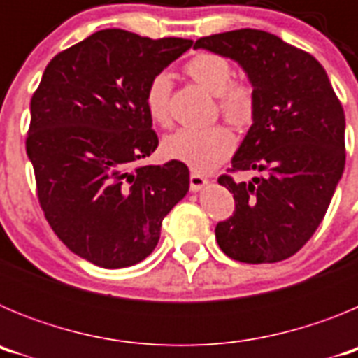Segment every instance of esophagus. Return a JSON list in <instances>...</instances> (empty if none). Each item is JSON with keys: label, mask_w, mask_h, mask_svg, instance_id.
I'll list each match as a JSON object with an SVG mask.
<instances>
[{"label": "esophagus", "mask_w": 358, "mask_h": 358, "mask_svg": "<svg viewBox=\"0 0 358 358\" xmlns=\"http://www.w3.org/2000/svg\"><path fill=\"white\" fill-rule=\"evenodd\" d=\"M206 185H208L206 177L201 176V173L197 172L189 173V188H192V192H199V189H202Z\"/></svg>", "instance_id": "1"}]
</instances>
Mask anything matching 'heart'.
I'll use <instances>...</instances> for the list:
<instances>
[{
    "instance_id": "obj_1",
    "label": "heart",
    "mask_w": 358,
    "mask_h": 358,
    "mask_svg": "<svg viewBox=\"0 0 358 358\" xmlns=\"http://www.w3.org/2000/svg\"><path fill=\"white\" fill-rule=\"evenodd\" d=\"M185 71L202 90L217 94L220 115L235 127H245L256 113V91L248 78L233 77V66L226 57L213 52L197 53L185 66ZM170 93L172 82L166 73H159L145 90V109L154 123L169 127ZM164 154L188 164L189 169L208 172L226 161L235 150V134L227 125H211L206 129H179L163 141Z\"/></svg>"
}]
</instances>
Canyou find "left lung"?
Listing matches in <instances>:
<instances>
[{"mask_svg":"<svg viewBox=\"0 0 358 358\" xmlns=\"http://www.w3.org/2000/svg\"><path fill=\"white\" fill-rule=\"evenodd\" d=\"M194 48L238 62L256 91L252 125L227 172L264 176L249 183L218 177L235 199L233 217L215 227L218 245L243 264L287 260L322 222L344 172L343 106L317 59L268 31H224Z\"/></svg>","mask_w":358,"mask_h":358,"instance_id":"1","label":"left lung"}]
</instances>
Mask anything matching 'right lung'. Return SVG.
Listing matches in <instances>:
<instances>
[{
	"label": "right lung",
	"mask_w": 358,
	"mask_h": 358,
	"mask_svg": "<svg viewBox=\"0 0 358 358\" xmlns=\"http://www.w3.org/2000/svg\"><path fill=\"white\" fill-rule=\"evenodd\" d=\"M192 44L94 31L53 57L31 96L27 154L44 217L69 251L98 267L145 260L188 192L185 163L143 164L159 143L145 90Z\"/></svg>",
	"instance_id": "add662e5"
}]
</instances>
